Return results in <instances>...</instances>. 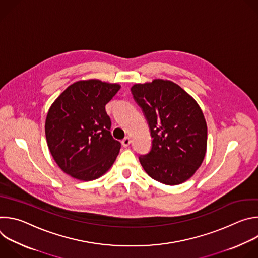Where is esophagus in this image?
<instances>
[{
	"mask_svg": "<svg viewBox=\"0 0 258 258\" xmlns=\"http://www.w3.org/2000/svg\"><path fill=\"white\" fill-rule=\"evenodd\" d=\"M131 142H132V140H131L128 137H125V138L121 141V144H122L123 147H128L130 144H131Z\"/></svg>",
	"mask_w": 258,
	"mask_h": 258,
	"instance_id": "esophagus-1",
	"label": "esophagus"
}]
</instances>
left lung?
Returning <instances> with one entry per match:
<instances>
[{
	"label": "left lung",
	"instance_id": "1",
	"mask_svg": "<svg viewBox=\"0 0 258 258\" xmlns=\"http://www.w3.org/2000/svg\"><path fill=\"white\" fill-rule=\"evenodd\" d=\"M137 103L148 120L152 149L140 156L144 170L153 179L176 186L194 175L207 149V124L196 100L171 81L155 79L135 84Z\"/></svg>",
	"mask_w": 258,
	"mask_h": 258
}]
</instances>
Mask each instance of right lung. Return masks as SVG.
Masks as SVG:
<instances>
[{
	"mask_svg": "<svg viewBox=\"0 0 258 258\" xmlns=\"http://www.w3.org/2000/svg\"><path fill=\"white\" fill-rule=\"evenodd\" d=\"M91 79L70 85L52 103L46 117L48 148L57 165L80 180L99 178L111 167L120 143L110 133L105 106L120 89Z\"/></svg>",
	"mask_w": 258,
	"mask_h": 258,
	"instance_id": "1",
	"label": "right lung"
}]
</instances>
